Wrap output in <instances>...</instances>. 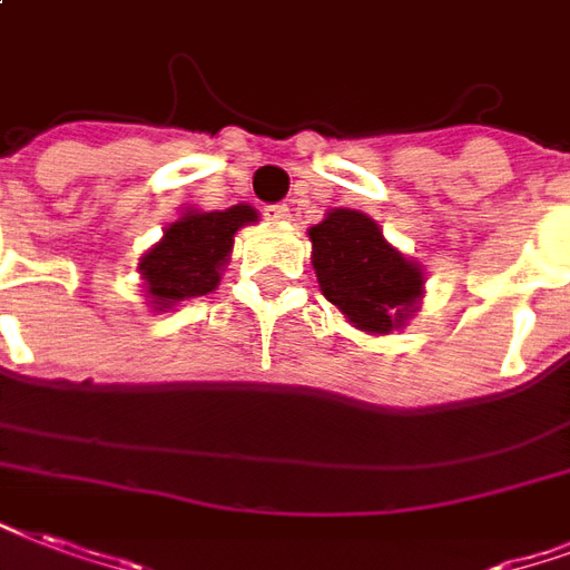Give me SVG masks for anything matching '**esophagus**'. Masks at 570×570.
<instances>
[{"mask_svg":"<svg viewBox=\"0 0 570 570\" xmlns=\"http://www.w3.org/2000/svg\"><path fill=\"white\" fill-rule=\"evenodd\" d=\"M263 214H265V220H272V223L289 220V208H286V205H265Z\"/></svg>","mask_w":570,"mask_h":570,"instance_id":"1","label":"esophagus"}]
</instances>
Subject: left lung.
Returning a JSON list of instances; mask_svg holds the SVG:
<instances>
[{
  "label": "left lung",
  "mask_w": 570,
  "mask_h": 570,
  "mask_svg": "<svg viewBox=\"0 0 570 570\" xmlns=\"http://www.w3.org/2000/svg\"><path fill=\"white\" fill-rule=\"evenodd\" d=\"M307 235L320 289L353 326L371 335L404 326L423 298V268L395 250L368 214L328 210Z\"/></svg>",
  "instance_id": "8db88e82"
}]
</instances>
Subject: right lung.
Wrapping results in <instances>:
<instances>
[{"label": "right lung", "mask_w": 570, "mask_h": 570, "mask_svg": "<svg viewBox=\"0 0 570 570\" xmlns=\"http://www.w3.org/2000/svg\"><path fill=\"white\" fill-rule=\"evenodd\" d=\"M256 223L250 205L226 210H187L168 223L159 244L141 256L138 274L156 311L178 305L184 298L208 296L220 284L223 265L229 263L235 232Z\"/></svg>", "instance_id": "obj_1"}]
</instances>
